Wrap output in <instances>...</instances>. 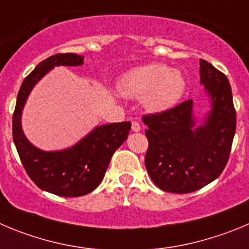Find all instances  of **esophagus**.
<instances>
[{"label":"esophagus","instance_id":"1","mask_svg":"<svg viewBox=\"0 0 249 249\" xmlns=\"http://www.w3.org/2000/svg\"><path fill=\"white\" fill-rule=\"evenodd\" d=\"M131 129H132V131H135V132L140 131V130H141L140 123L136 122V120H134V122H132V124H131Z\"/></svg>","mask_w":249,"mask_h":249}]
</instances>
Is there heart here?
<instances>
[{
	"label": "heart",
	"instance_id": "heart-1",
	"mask_svg": "<svg viewBox=\"0 0 249 249\" xmlns=\"http://www.w3.org/2000/svg\"><path fill=\"white\" fill-rule=\"evenodd\" d=\"M120 90L127 97L146 96V106L155 111L172 108L185 92V78L163 64H151L125 73Z\"/></svg>",
	"mask_w": 249,
	"mask_h": 249
}]
</instances>
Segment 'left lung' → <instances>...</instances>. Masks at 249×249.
I'll return each mask as SVG.
<instances>
[{
  "label": "left lung",
  "mask_w": 249,
  "mask_h": 249,
  "mask_svg": "<svg viewBox=\"0 0 249 249\" xmlns=\"http://www.w3.org/2000/svg\"><path fill=\"white\" fill-rule=\"evenodd\" d=\"M200 82L213 101L204 126L193 129V101L143 114L148 141L145 166L152 182L168 193L187 194L219 177L229 162L236 109L226 75L200 59Z\"/></svg>",
  "instance_id": "left-lung-1"
}]
</instances>
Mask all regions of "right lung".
I'll return each mask as SVG.
<instances>
[{
    "mask_svg": "<svg viewBox=\"0 0 249 249\" xmlns=\"http://www.w3.org/2000/svg\"><path fill=\"white\" fill-rule=\"evenodd\" d=\"M82 64V56L72 53L55 54L41 61L23 81L12 118L13 141L30 179L40 189L69 198L88 194L101 184L111 156L129 135L131 123L102 125L69 150L44 152L25 139L20 126V114L33 86L49 70L59 65Z\"/></svg>",
    "mask_w": 249,
    "mask_h": 249,
    "instance_id": "right-lung-1",
    "label": "right lung"
}]
</instances>
